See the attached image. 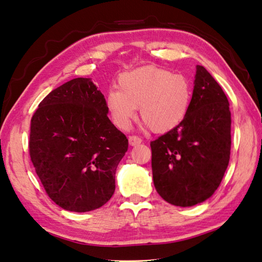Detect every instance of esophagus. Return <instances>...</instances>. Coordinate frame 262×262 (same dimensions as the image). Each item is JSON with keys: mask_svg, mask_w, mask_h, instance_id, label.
<instances>
[{"mask_svg": "<svg viewBox=\"0 0 262 262\" xmlns=\"http://www.w3.org/2000/svg\"><path fill=\"white\" fill-rule=\"evenodd\" d=\"M142 142V139L138 136H130L129 137V143L131 146H136V144H139Z\"/></svg>", "mask_w": 262, "mask_h": 262, "instance_id": "obj_1", "label": "esophagus"}]
</instances>
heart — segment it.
Masks as SVG:
<instances>
[{"label":"heart","mask_w":262,"mask_h":262,"mask_svg":"<svg viewBox=\"0 0 262 262\" xmlns=\"http://www.w3.org/2000/svg\"><path fill=\"white\" fill-rule=\"evenodd\" d=\"M118 85L119 90L107 92L105 105L120 129L129 127L140 106L141 118L151 130L169 131L187 115L193 97V86L187 77L157 67L122 74Z\"/></svg>","instance_id":"heart-1"}]
</instances>
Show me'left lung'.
I'll return each instance as SVG.
<instances>
[{"instance_id": "1", "label": "left lung", "mask_w": 262, "mask_h": 262, "mask_svg": "<svg viewBox=\"0 0 262 262\" xmlns=\"http://www.w3.org/2000/svg\"><path fill=\"white\" fill-rule=\"evenodd\" d=\"M150 147L155 187L166 202L193 206L217 189L230 161L231 112L223 90L203 66L196 67L187 115Z\"/></svg>"}]
</instances>
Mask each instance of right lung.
Instances as JSON below:
<instances>
[{
  "label": "right lung",
  "instance_id": "add662e5",
  "mask_svg": "<svg viewBox=\"0 0 262 262\" xmlns=\"http://www.w3.org/2000/svg\"><path fill=\"white\" fill-rule=\"evenodd\" d=\"M127 147L90 78L51 91L31 118V162L46 193L63 210L89 212L108 202Z\"/></svg>",
  "mask_w": 262,
  "mask_h": 262
}]
</instances>
